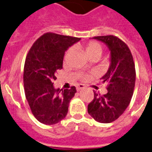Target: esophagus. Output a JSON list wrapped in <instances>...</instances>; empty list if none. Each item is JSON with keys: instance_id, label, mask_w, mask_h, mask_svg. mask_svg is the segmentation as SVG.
Segmentation results:
<instances>
[{"instance_id": "obj_1", "label": "esophagus", "mask_w": 152, "mask_h": 152, "mask_svg": "<svg viewBox=\"0 0 152 152\" xmlns=\"http://www.w3.org/2000/svg\"><path fill=\"white\" fill-rule=\"evenodd\" d=\"M83 88H85V86H84V85H82V84H80V85H78V86H77V91L82 90V89H83Z\"/></svg>"}]
</instances>
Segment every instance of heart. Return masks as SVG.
Listing matches in <instances>:
<instances>
[{
    "instance_id": "obj_1",
    "label": "heart",
    "mask_w": 152,
    "mask_h": 152,
    "mask_svg": "<svg viewBox=\"0 0 152 152\" xmlns=\"http://www.w3.org/2000/svg\"><path fill=\"white\" fill-rule=\"evenodd\" d=\"M102 51H103V48H102L101 45L96 42H89L88 44V45L86 47V53L88 57L95 55L100 56L102 54ZM70 52H71V48H69L68 50L66 51V57L68 56V54ZM83 77L86 79V78L88 77V75H84Z\"/></svg>"
}]
</instances>
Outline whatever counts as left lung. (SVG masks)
<instances>
[{"label": "left lung", "instance_id": "8db88e82", "mask_svg": "<svg viewBox=\"0 0 152 152\" xmlns=\"http://www.w3.org/2000/svg\"><path fill=\"white\" fill-rule=\"evenodd\" d=\"M93 39L107 46L110 64L101 77L107 85V93L103 96L94 93V99L88 105V113L97 122L110 123L118 118L130 103L135 86V64L129 47L118 37L107 35Z\"/></svg>", "mask_w": 152, "mask_h": 152}]
</instances>
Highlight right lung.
I'll use <instances>...</instances> for the list:
<instances>
[{"label":"right lung","mask_w":152,"mask_h":152,"mask_svg":"<svg viewBox=\"0 0 152 152\" xmlns=\"http://www.w3.org/2000/svg\"><path fill=\"white\" fill-rule=\"evenodd\" d=\"M81 38L46 33L34 43L24 65L25 95L33 115L45 125H54L66 117L70 99L77 92L55 88L56 74L63 68L64 56L69 47Z\"/></svg>","instance_id":"obj_1"}]
</instances>
